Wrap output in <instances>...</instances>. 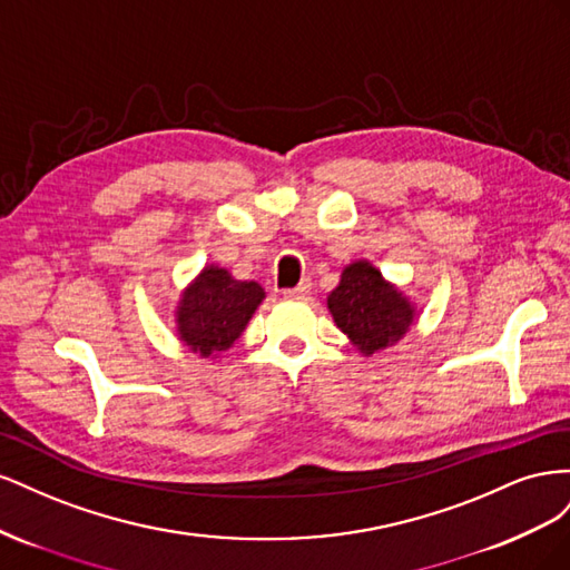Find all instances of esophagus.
I'll use <instances>...</instances> for the list:
<instances>
[{
	"label": "esophagus",
	"instance_id": "34e87169",
	"mask_svg": "<svg viewBox=\"0 0 570 570\" xmlns=\"http://www.w3.org/2000/svg\"><path fill=\"white\" fill-rule=\"evenodd\" d=\"M308 292H312V283L308 281H302L297 287H292V289H285L283 295H285V299H306L308 297Z\"/></svg>",
	"mask_w": 570,
	"mask_h": 570
}]
</instances>
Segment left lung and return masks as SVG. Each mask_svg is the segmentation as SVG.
<instances>
[{"label": "left lung", "mask_w": 570, "mask_h": 570, "mask_svg": "<svg viewBox=\"0 0 570 570\" xmlns=\"http://www.w3.org/2000/svg\"><path fill=\"white\" fill-rule=\"evenodd\" d=\"M327 312L364 356L400 342L419 316L404 292L366 258L344 266L340 285L327 295Z\"/></svg>", "instance_id": "left-lung-1"}]
</instances>
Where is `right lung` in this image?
Segmentation results:
<instances>
[{
  "mask_svg": "<svg viewBox=\"0 0 570 570\" xmlns=\"http://www.w3.org/2000/svg\"><path fill=\"white\" fill-rule=\"evenodd\" d=\"M266 299L264 287L254 281H235L228 268L204 266L189 283L176 306L178 337L202 358H218L228 352L254 312Z\"/></svg>",
  "mask_w": 570,
  "mask_h": 570,
  "instance_id": "right-lung-1",
  "label": "right lung"
}]
</instances>
